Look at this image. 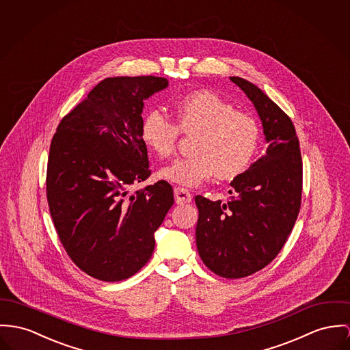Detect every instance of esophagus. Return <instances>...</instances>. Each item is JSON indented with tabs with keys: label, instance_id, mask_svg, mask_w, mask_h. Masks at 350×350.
Returning a JSON list of instances; mask_svg holds the SVG:
<instances>
[{
	"label": "esophagus",
	"instance_id": "esophagus-1",
	"mask_svg": "<svg viewBox=\"0 0 350 350\" xmlns=\"http://www.w3.org/2000/svg\"><path fill=\"white\" fill-rule=\"evenodd\" d=\"M174 198L177 204H187L191 201V194L188 189L176 188L174 189Z\"/></svg>",
	"mask_w": 350,
	"mask_h": 350
}]
</instances>
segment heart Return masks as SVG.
Masks as SVG:
<instances>
[{
  "mask_svg": "<svg viewBox=\"0 0 350 350\" xmlns=\"http://www.w3.org/2000/svg\"><path fill=\"white\" fill-rule=\"evenodd\" d=\"M176 124L159 110H150L142 120L141 138L156 156L173 154L178 128L196 133L193 154L177 159L160 172V177L183 187H198L215 174L230 180L243 173L260 144V126L247 113L236 108L209 90H197L173 103Z\"/></svg>",
  "mask_w": 350,
  "mask_h": 350,
  "instance_id": "b5f03b06",
  "label": "heart"
}]
</instances>
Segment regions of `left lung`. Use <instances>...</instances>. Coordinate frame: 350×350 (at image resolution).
<instances>
[{"mask_svg":"<svg viewBox=\"0 0 350 350\" xmlns=\"http://www.w3.org/2000/svg\"><path fill=\"white\" fill-rule=\"evenodd\" d=\"M230 81L257 110L268 148L230 183L228 202L196 196V242L213 273L242 278L271 262L291 234L301 206L302 161L292 120L254 83Z\"/></svg>","mask_w":350,"mask_h":350,"instance_id":"obj_1","label":"left lung"}]
</instances>
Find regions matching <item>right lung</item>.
<instances>
[{
  "label": "right lung",
  "mask_w": 350,
  "mask_h": 350,
  "mask_svg": "<svg viewBox=\"0 0 350 350\" xmlns=\"http://www.w3.org/2000/svg\"><path fill=\"white\" fill-rule=\"evenodd\" d=\"M167 85L154 76L105 79L52 139L46 196L54 226L72 261L97 280L121 281L141 269L174 202L166 181L131 193L150 176L144 100Z\"/></svg>",
  "instance_id": "right-lung-1"
}]
</instances>
